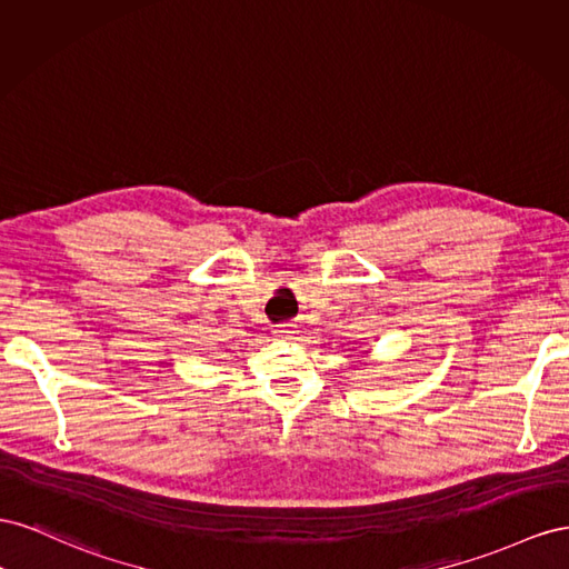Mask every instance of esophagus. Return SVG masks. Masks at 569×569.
<instances>
[{"label":"esophagus","instance_id":"esophagus-1","mask_svg":"<svg viewBox=\"0 0 569 569\" xmlns=\"http://www.w3.org/2000/svg\"><path fill=\"white\" fill-rule=\"evenodd\" d=\"M273 336H276V338H290V336H296V323H279V327L273 329Z\"/></svg>","mask_w":569,"mask_h":569}]
</instances>
